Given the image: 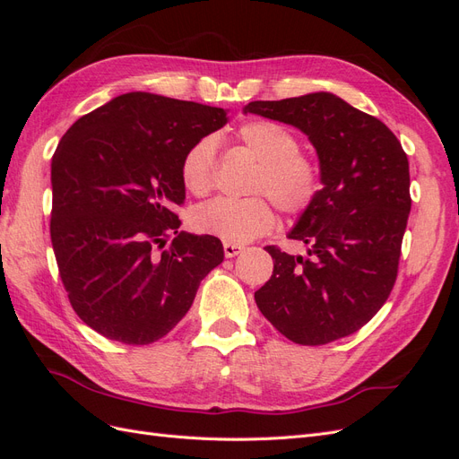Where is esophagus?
Masks as SVG:
<instances>
[{
  "label": "esophagus",
  "instance_id": "34e87169",
  "mask_svg": "<svg viewBox=\"0 0 459 459\" xmlns=\"http://www.w3.org/2000/svg\"><path fill=\"white\" fill-rule=\"evenodd\" d=\"M245 251V247L243 245H235V243H224V255H226V258H233V256H238V255H241Z\"/></svg>",
  "mask_w": 459,
  "mask_h": 459
}]
</instances>
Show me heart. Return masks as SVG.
Wrapping results in <instances>:
<instances>
[{"label":"heart","mask_w":459,"mask_h":459,"mask_svg":"<svg viewBox=\"0 0 459 459\" xmlns=\"http://www.w3.org/2000/svg\"><path fill=\"white\" fill-rule=\"evenodd\" d=\"M239 145L258 160L247 199H216L193 212L191 224L199 233L226 243L243 245L275 228V208L287 216H300L314 204L322 176L317 162L302 152L297 135L273 120H248L235 132ZM184 187L204 197L216 184V142L206 135L193 143L179 164ZM266 192L268 198L263 195ZM273 200L270 202L269 199Z\"/></svg>","instance_id":"heart-1"}]
</instances>
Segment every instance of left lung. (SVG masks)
<instances>
[{"mask_svg": "<svg viewBox=\"0 0 459 459\" xmlns=\"http://www.w3.org/2000/svg\"><path fill=\"white\" fill-rule=\"evenodd\" d=\"M245 113L293 124L310 137L322 184L289 239L308 258L266 251L273 272L255 300L289 341L327 344L362 329L394 287L411 208L410 164L385 124L333 93L253 101Z\"/></svg>", "mask_w": 459, "mask_h": 459, "instance_id": "left-lung-1", "label": "left lung"}]
</instances>
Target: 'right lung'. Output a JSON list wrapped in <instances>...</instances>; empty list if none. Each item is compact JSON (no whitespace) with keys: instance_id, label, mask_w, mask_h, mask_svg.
<instances>
[{"instance_id":"right-lung-1","label":"right lung","mask_w":459,"mask_h":459,"mask_svg":"<svg viewBox=\"0 0 459 459\" xmlns=\"http://www.w3.org/2000/svg\"><path fill=\"white\" fill-rule=\"evenodd\" d=\"M224 108L132 91L78 118L51 160V245L78 317L124 344L178 325L224 260L212 235L178 231L179 164Z\"/></svg>"}]
</instances>
